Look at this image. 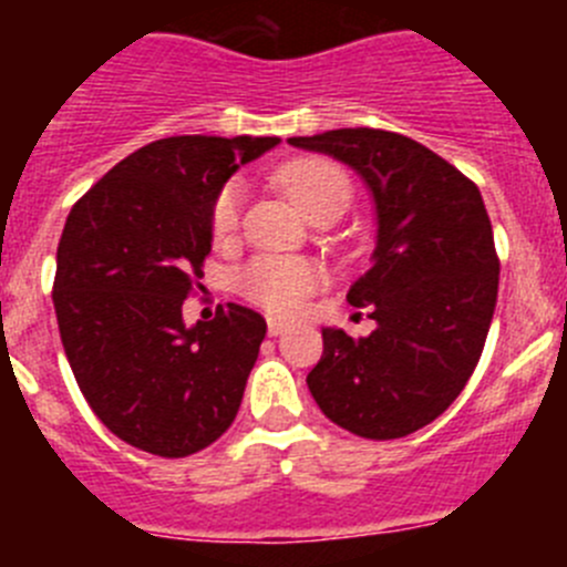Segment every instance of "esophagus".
Here are the masks:
<instances>
[{
    "label": "esophagus",
    "instance_id": "obj_1",
    "mask_svg": "<svg viewBox=\"0 0 567 567\" xmlns=\"http://www.w3.org/2000/svg\"><path fill=\"white\" fill-rule=\"evenodd\" d=\"M289 329L287 320H280V318H269L267 320V332L272 334V338H278V334H284Z\"/></svg>",
    "mask_w": 567,
    "mask_h": 567
}]
</instances>
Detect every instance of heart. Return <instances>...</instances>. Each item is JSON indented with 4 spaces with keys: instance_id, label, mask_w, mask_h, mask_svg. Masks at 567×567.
Returning a JSON list of instances; mask_svg holds the SVG:
<instances>
[{
    "instance_id": "heart-1",
    "label": "heart",
    "mask_w": 567,
    "mask_h": 567,
    "mask_svg": "<svg viewBox=\"0 0 567 567\" xmlns=\"http://www.w3.org/2000/svg\"><path fill=\"white\" fill-rule=\"evenodd\" d=\"M278 184L292 198L303 215L315 213L323 204L349 202V178L338 164L327 158H295L278 169ZM244 189L238 182H229L215 195L209 209V229L215 240H227L238 229ZM235 292L255 307H264L275 315H292L303 307V300L323 284V269L309 258L295 255H260L235 272Z\"/></svg>"
}]
</instances>
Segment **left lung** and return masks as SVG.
I'll return each instance as SVG.
<instances>
[{
    "label": "left lung",
    "mask_w": 567,
    "mask_h": 567,
    "mask_svg": "<svg viewBox=\"0 0 567 567\" xmlns=\"http://www.w3.org/2000/svg\"><path fill=\"white\" fill-rule=\"evenodd\" d=\"M349 164L372 193V267L349 289L374 332L323 329L307 383L320 412L365 440H394L437 420L468 383L494 307L499 260L477 184L409 135L372 127L289 138Z\"/></svg>",
    "instance_id": "8db88e82"
}]
</instances>
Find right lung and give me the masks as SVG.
Wrapping results in <instances>:
<instances>
[{
  "label": "right lung",
  "instance_id": "obj_1",
  "mask_svg": "<svg viewBox=\"0 0 567 567\" xmlns=\"http://www.w3.org/2000/svg\"><path fill=\"white\" fill-rule=\"evenodd\" d=\"M275 135H173L130 153L73 204L56 249L64 354L115 437L187 457L238 414L267 320L238 303L187 327L182 307L213 249L209 209Z\"/></svg>",
  "mask_w": 567,
  "mask_h": 567
}]
</instances>
